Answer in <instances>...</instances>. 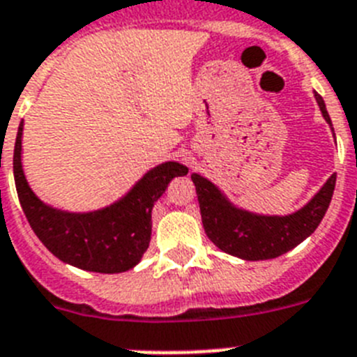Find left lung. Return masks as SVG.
I'll return each mask as SVG.
<instances>
[{
    "instance_id": "obj_1",
    "label": "left lung",
    "mask_w": 357,
    "mask_h": 357,
    "mask_svg": "<svg viewBox=\"0 0 357 357\" xmlns=\"http://www.w3.org/2000/svg\"><path fill=\"white\" fill-rule=\"evenodd\" d=\"M314 97L321 115L328 126H332L324 99L316 91ZM191 181L197 188L202 224L209 240L227 255L257 261L282 257L314 233L332 200L336 173L328 176L321 190L303 208L291 215H260L248 211L234 206L218 185L199 173H193Z\"/></svg>"
}]
</instances>
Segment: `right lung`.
Returning <instances> with one entry per match:
<instances>
[{
    "mask_svg": "<svg viewBox=\"0 0 357 357\" xmlns=\"http://www.w3.org/2000/svg\"><path fill=\"white\" fill-rule=\"evenodd\" d=\"M21 139L23 121L14 146V181L23 213L43 245L77 269L105 274L133 269L149 245L153 204L175 176L188 175V167L175 160L158 164L106 208L86 213L63 211L43 202L26 182Z\"/></svg>",
    "mask_w": 357,
    "mask_h": 357,
    "instance_id": "right-lung-1",
    "label": "right lung"
}]
</instances>
